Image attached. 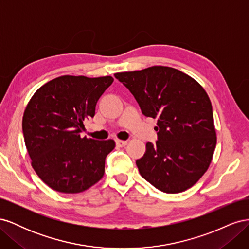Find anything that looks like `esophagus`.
I'll return each instance as SVG.
<instances>
[{
	"mask_svg": "<svg viewBox=\"0 0 249 249\" xmlns=\"http://www.w3.org/2000/svg\"><path fill=\"white\" fill-rule=\"evenodd\" d=\"M116 145L117 146H119V147H123V146H125L126 145V141H124V140H119V139H116Z\"/></svg>",
	"mask_w": 249,
	"mask_h": 249,
	"instance_id": "1",
	"label": "esophagus"
}]
</instances>
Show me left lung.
Returning a JSON list of instances; mask_svg holds the SVG:
<instances>
[{"instance_id": "8db88e82", "label": "left lung", "mask_w": 249, "mask_h": 249, "mask_svg": "<svg viewBox=\"0 0 249 249\" xmlns=\"http://www.w3.org/2000/svg\"><path fill=\"white\" fill-rule=\"evenodd\" d=\"M143 114L158 118V140L136 161L140 175L165 193L189 189L212 161L216 130L212 104L198 82L168 66L117 72Z\"/></svg>"}]
</instances>
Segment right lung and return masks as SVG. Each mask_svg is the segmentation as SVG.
I'll use <instances>...</instances> for the list:
<instances>
[{
  "mask_svg": "<svg viewBox=\"0 0 249 249\" xmlns=\"http://www.w3.org/2000/svg\"><path fill=\"white\" fill-rule=\"evenodd\" d=\"M112 77L62 76L33 94L22 116V133L32 167L53 190L80 193L103 178L114 140L81 137Z\"/></svg>",
  "mask_w": 249,
  "mask_h": 249,
  "instance_id": "right-lung-1",
  "label": "right lung"
}]
</instances>
